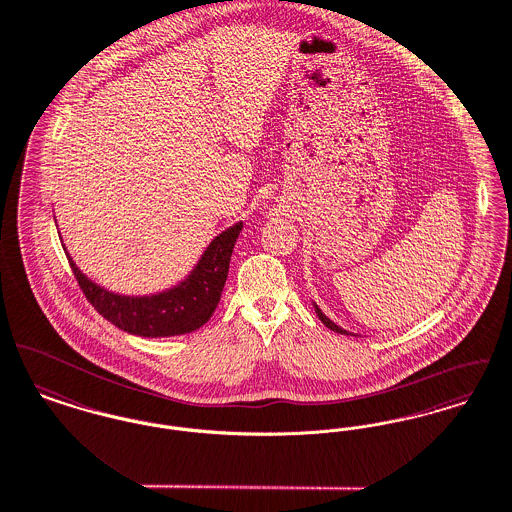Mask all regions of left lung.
<instances>
[{
    "label": "left lung",
    "mask_w": 512,
    "mask_h": 512,
    "mask_svg": "<svg viewBox=\"0 0 512 512\" xmlns=\"http://www.w3.org/2000/svg\"><path fill=\"white\" fill-rule=\"evenodd\" d=\"M316 314H318V318L322 320L323 325H327L331 331H335V333H341V335H352V333H349L347 329H341L339 325H335V323L331 322V320H329V318L323 314L322 310H320L318 306H316Z\"/></svg>",
    "instance_id": "left-lung-1"
}]
</instances>
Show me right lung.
<instances>
[{"mask_svg":"<svg viewBox=\"0 0 512 512\" xmlns=\"http://www.w3.org/2000/svg\"><path fill=\"white\" fill-rule=\"evenodd\" d=\"M241 229L243 223H237L216 237L189 279L160 295H113L84 277L69 254L67 258L86 300L108 322L138 337H173L190 333L212 318Z\"/></svg>","mask_w":512,"mask_h":512,"instance_id":"obj_1","label":"right lung"}]
</instances>
